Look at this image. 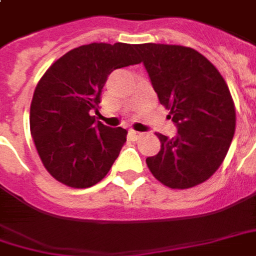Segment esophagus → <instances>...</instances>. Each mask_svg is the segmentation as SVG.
Here are the masks:
<instances>
[{
    "label": "esophagus",
    "instance_id": "esophagus-1",
    "mask_svg": "<svg viewBox=\"0 0 256 256\" xmlns=\"http://www.w3.org/2000/svg\"><path fill=\"white\" fill-rule=\"evenodd\" d=\"M128 134H130L133 138H136V140H137V138H140L141 136H142V133H140V132H136V130H130V132H128Z\"/></svg>",
    "mask_w": 256,
    "mask_h": 256
}]
</instances>
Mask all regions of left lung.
I'll use <instances>...</instances> for the list:
<instances>
[{
    "mask_svg": "<svg viewBox=\"0 0 256 256\" xmlns=\"http://www.w3.org/2000/svg\"><path fill=\"white\" fill-rule=\"evenodd\" d=\"M159 102L169 110L178 136L156 134L160 150L146 159L154 178L176 190L206 182L228 155L236 108L224 78L202 54L183 46L138 44Z\"/></svg>",
    "mask_w": 256,
    "mask_h": 256,
    "instance_id": "1",
    "label": "left lung"
}]
</instances>
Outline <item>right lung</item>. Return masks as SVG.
<instances>
[{"label": "right lung", "instance_id": "add662e5", "mask_svg": "<svg viewBox=\"0 0 256 256\" xmlns=\"http://www.w3.org/2000/svg\"><path fill=\"white\" fill-rule=\"evenodd\" d=\"M134 44L91 42L73 48L42 74L30 105V133L48 173L73 188L101 182L128 132L96 122L101 91L115 69L137 65Z\"/></svg>", "mask_w": 256, "mask_h": 256}]
</instances>
